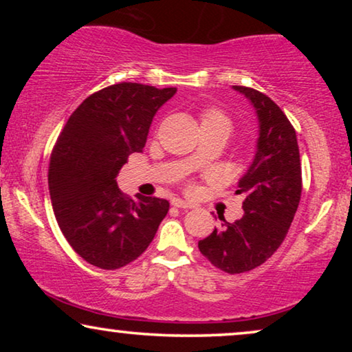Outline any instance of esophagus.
<instances>
[{
    "instance_id": "obj_1",
    "label": "esophagus",
    "mask_w": 352,
    "mask_h": 352,
    "mask_svg": "<svg viewBox=\"0 0 352 352\" xmlns=\"http://www.w3.org/2000/svg\"><path fill=\"white\" fill-rule=\"evenodd\" d=\"M171 205L175 206V208H194V204H190V201H186L182 199H173Z\"/></svg>"
}]
</instances>
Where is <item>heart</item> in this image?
<instances>
[{
  "mask_svg": "<svg viewBox=\"0 0 352 352\" xmlns=\"http://www.w3.org/2000/svg\"><path fill=\"white\" fill-rule=\"evenodd\" d=\"M208 123H223L229 126V120L226 118L219 110H214V109L205 110V112L201 113V124H208Z\"/></svg>",
  "mask_w": 352,
  "mask_h": 352,
  "instance_id": "b5f03b06",
  "label": "heart"
}]
</instances>
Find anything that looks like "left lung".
<instances>
[{
	"mask_svg": "<svg viewBox=\"0 0 352 352\" xmlns=\"http://www.w3.org/2000/svg\"><path fill=\"white\" fill-rule=\"evenodd\" d=\"M256 110L259 138L256 153L240 177L243 216L235 223L219 218L199 250L214 267L242 274L267 261L290 229L301 199V163L296 133L287 115L266 94L247 86H234Z\"/></svg>",
	"mask_w": 352,
	"mask_h": 352,
	"instance_id": "1",
	"label": "left lung"
}]
</instances>
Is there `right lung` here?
Instances as JSON below:
<instances>
[{"label": "right lung", "instance_id": "right-lung-1", "mask_svg": "<svg viewBox=\"0 0 352 352\" xmlns=\"http://www.w3.org/2000/svg\"><path fill=\"white\" fill-rule=\"evenodd\" d=\"M175 93L107 86L78 105L57 138L47 171L52 210L70 247L96 267L113 271L141 256L170 210L165 199H129L115 177L142 152L157 110Z\"/></svg>", "mask_w": 352, "mask_h": 352}]
</instances>
